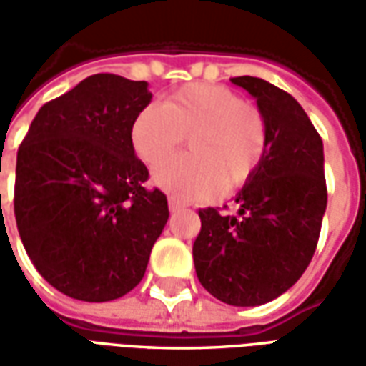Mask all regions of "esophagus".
Listing matches in <instances>:
<instances>
[{
	"instance_id": "esophagus-1",
	"label": "esophagus",
	"mask_w": 366,
	"mask_h": 366,
	"mask_svg": "<svg viewBox=\"0 0 366 366\" xmlns=\"http://www.w3.org/2000/svg\"><path fill=\"white\" fill-rule=\"evenodd\" d=\"M184 207L182 202H178L176 198H168V209L172 212V214H176V212H180Z\"/></svg>"
}]
</instances>
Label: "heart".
<instances>
[{
	"instance_id": "obj_1",
	"label": "heart",
	"mask_w": 366,
	"mask_h": 366,
	"mask_svg": "<svg viewBox=\"0 0 366 366\" xmlns=\"http://www.w3.org/2000/svg\"><path fill=\"white\" fill-rule=\"evenodd\" d=\"M188 138L191 154L154 172V184L180 199H209L223 186H245L267 152V125L259 109L225 86L188 84L162 105L137 113L131 144L139 159L157 167Z\"/></svg>"
}]
</instances>
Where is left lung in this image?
Masks as SVG:
<instances>
[{
  "label": "left lung",
  "instance_id": "obj_1",
  "mask_svg": "<svg viewBox=\"0 0 366 366\" xmlns=\"http://www.w3.org/2000/svg\"><path fill=\"white\" fill-rule=\"evenodd\" d=\"M231 82L257 99L267 125L261 167L237 192V215L199 209V282L229 306H261L296 284L314 257L327 206L323 143L302 105L262 78Z\"/></svg>",
  "mask_w": 366,
  "mask_h": 366
}]
</instances>
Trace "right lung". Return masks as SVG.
Listing matches in <instances>:
<instances>
[{
	"instance_id": "obj_1",
	"label": "right lung",
	"mask_w": 366,
	"mask_h": 366,
	"mask_svg": "<svg viewBox=\"0 0 366 366\" xmlns=\"http://www.w3.org/2000/svg\"><path fill=\"white\" fill-rule=\"evenodd\" d=\"M147 82L94 74L44 104L17 152L15 219L29 259L70 298L109 302L143 280L167 196L131 144Z\"/></svg>"
}]
</instances>
